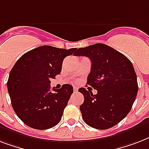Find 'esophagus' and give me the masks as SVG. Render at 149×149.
Returning a JSON list of instances; mask_svg holds the SVG:
<instances>
[{
  "instance_id": "obj_1",
  "label": "esophagus",
  "mask_w": 149,
  "mask_h": 149,
  "mask_svg": "<svg viewBox=\"0 0 149 149\" xmlns=\"http://www.w3.org/2000/svg\"><path fill=\"white\" fill-rule=\"evenodd\" d=\"M73 91L74 92H77L78 91V88H77V86H73Z\"/></svg>"
}]
</instances>
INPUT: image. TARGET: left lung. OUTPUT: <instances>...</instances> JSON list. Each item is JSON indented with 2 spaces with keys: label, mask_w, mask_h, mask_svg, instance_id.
<instances>
[{
  "label": "left lung",
  "mask_w": 149,
  "mask_h": 149,
  "mask_svg": "<svg viewBox=\"0 0 149 149\" xmlns=\"http://www.w3.org/2000/svg\"><path fill=\"white\" fill-rule=\"evenodd\" d=\"M75 56L91 59V71L86 84L97 91V94H93L91 90L79 89L84 97L79 107L83 120L97 129L115 126L130 112L139 91L132 62L125 55L102 43L79 48Z\"/></svg>",
  "instance_id": "1"
}]
</instances>
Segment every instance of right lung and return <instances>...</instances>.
<instances>
[{"mask_svg": "<svg viewBox=\"0 0 149 149\" xmlns=\"http://www.w3.org/2000/svg\"><path fill=\"white\" fill-rule=\"evenodd\" d=\"M76 49L39 46L24 53L11 69L7 83L11 105L29 127L49 129L61 120L73 90L64 84L51 91L50 79L60 74L64 58Z\"/></svg>", "mask_w": 149, "mask_h": 149, "instance_id": "obj_1", "label": "right lung"}]
</instances>
